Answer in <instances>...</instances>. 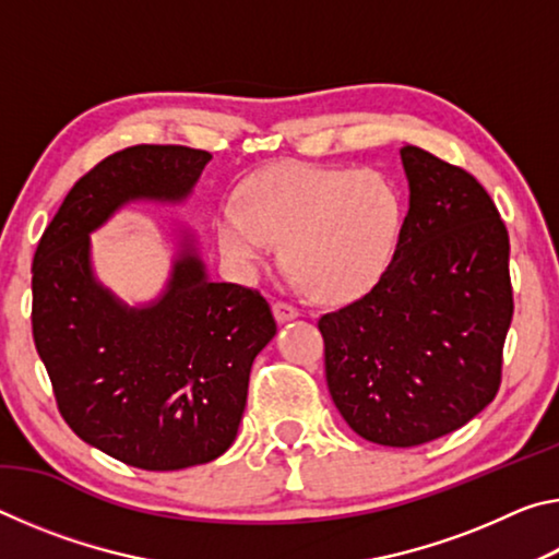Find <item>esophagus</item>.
I'll return each mask as SVG.
<instances>
[{
  "label": "esophagus",
  "mask_w": 559,
  "mask_h": 559,
  "mask_svg": "<svg viewBox=\"0 0 559 559\" xmlns=\"http://www.w3.org/2000/svg\"><path fill=\"white\" fill-rule=\"evenodd\" d=\"M273 316H276L278 323H288V320H296L300 313H298V308L290 306V302L276 300L273 302Z\"/></svg>",
  "instance_id": "esophagus-1"
}]
</instances>
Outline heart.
<instances>
[{
	"label": "heart",
	"mask_w": 559,
	"mask_h": 559,
	"mask_svg": "<svg viewBox=\"0 0 559 559\" xmlns=\"http://www.w3.org/2000/svg\"><path fill=\"white\" fill-rule=\"evenodd\" d=\"M402 222L400 192L374 169L286 163L246 179L214 231L239 271H257L281 243L293 276L318 300L349 302L390 269Z\"/></svg>",
	"instance_id": "heart-1"
}]
</instances>
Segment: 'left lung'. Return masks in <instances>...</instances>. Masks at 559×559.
<instances>
[{
  "label": "left lung",
  "instance_id": "obj_1",
  "mask_svg": "<svg viewBox=\"0 0 559 559\" xmlns=\"http://www.w3.org/2000/svg\"><path fill=\"white\" fill-rule=\"evenodd\" d=\"M409 212L380 283L318 320L328 390L357 437L409 449L493 402L513 320L510 241L466 169L400 150Z\"/></svg>",
  "mask_w": 559,
  "mask_h": 559
}]
</instances>
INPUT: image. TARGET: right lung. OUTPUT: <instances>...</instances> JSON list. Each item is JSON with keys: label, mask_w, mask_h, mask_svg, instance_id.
Instances as JSON below:
<instances>
[{"label": "right lung", "mask_w": 559, "mask_h": 559, "mask_svg": "<svg viewBox=\"0 0 559 559\" xmlns=\"http://www.w3.org/2000/svg\"><path fill=\"white\" fill-rule=\"evenodd\" d=\"M210 159L182 145L120 150L73 185L34 253V343L59 412L135 468L219 459L239 431L253 359L276 335L261 293L210 278L189 226H177L153 300L130 306L93 271V231L132 202H187Z\"/></svg>", "instance_id": "add662e5"}]
</instances>
